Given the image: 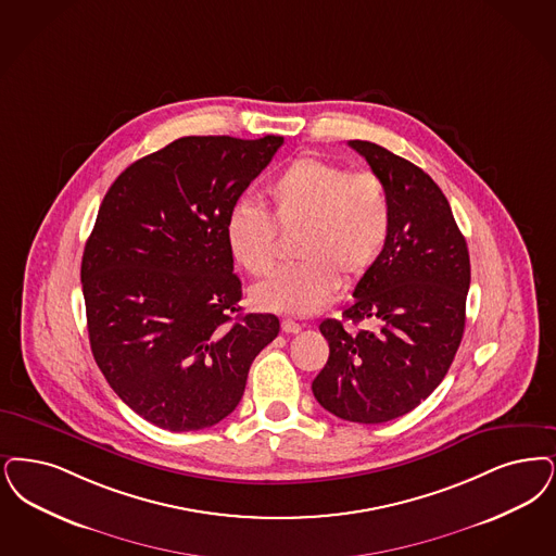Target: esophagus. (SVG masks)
I'll return each mask as SVG.
<instances>
[{"label": "esophagus", "mask_w": 556, "mask_h": 556, "mask_svg": "<svg viewBox=\"0 0 556 556\" xmlns=\"http://www.w3.org/2000/svg\"><path fill=\"white\" fill-rule=\"evenodd\" d=\"M281 329H283V333L295 334L302 331V325L295 323V320H291V318H286V320L281 323Z\"/></svg>", "instance_id": "1"}]
</instances>
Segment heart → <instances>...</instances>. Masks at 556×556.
<instances>
[{
  "instance_id": "1",
  "label": "heart",
  "mask_w": 556,
  "mask_h": 556,
  "mask_svg": "<svg viewBox=\"0 0 556 556\" xmlns=\"http://www.w3.org/2000/svg\"><path fill=\"white\" fill-rule=\"evenodd\" d=\"M268 213L242 202L225 222L236 265L263 277L275 265L277 229L300 236L295 267L252 288L261 311L306 316L333 300L341 279L354 283L377 265L393 229V202L375 172H352L325 156H300L268 184Z\"/></svg>"
}]
</instances>
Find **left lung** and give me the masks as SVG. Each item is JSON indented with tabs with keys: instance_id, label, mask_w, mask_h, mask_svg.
Wrapping results in <instances>:
<instances>
[{
	"instance_id": "1",
	"label": "left lung",
	"mask_w": 556,
	"mask_h": 556,
	"mask_svg": "<svg viewBox=\"0 0 556 556\" xmlns=\"http://www.w3.org/2000/svg\"><path fill=\"white\" fill-rule=\"evenodd\" d=\"M387 184L393 229L377 265L354 289L343 319H370L350 332L327 318L329 359L312 382L316 401L357 424L395 420L443 380L466 327L469 252L448 200L414 163L368 140H350Z\"/></svg>"
}]
</instances>
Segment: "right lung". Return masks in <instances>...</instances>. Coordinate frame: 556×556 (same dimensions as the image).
<instances>
[{
    "mask_svg": "<svg viewBox=\"0 0 556 556\" xmlns=\"http://www.w3.org/2000/svg\"><path fill=\"white\" fill-rule=\"evenodd\" d=\"M281 144L184 136L124 169L99 206L80 268L90 350L115 395L163 430L222 422L279 334L275 314H240L225 222Z\"/></svg>",
    "mask_w": 556,
    "mask_h": 556,
    "instance_id": "obj_1",
    "label": "right lung"
}]
</instances>
